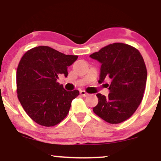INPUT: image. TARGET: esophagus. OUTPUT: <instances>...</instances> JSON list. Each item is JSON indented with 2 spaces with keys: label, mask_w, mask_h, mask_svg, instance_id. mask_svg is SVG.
Segmentation results:
<instances>
[{
  "label": "esophagus",
  "mask_w": 161,
  "mask_h": 161,
  "mask_svg": "<svg viewBox=\"0 0 161 161\" xmlns=\"http://www.w3.org/2000/svg\"><path fill=\"white\" fill-rule=\"evenodd\" d=\"M80 94L81 95H82L83 97H86V96L88 95V94H87L86 92L85 91H80Z\"/></svg>",
  "instance_id": "esophagus-1"
}]
</instances>
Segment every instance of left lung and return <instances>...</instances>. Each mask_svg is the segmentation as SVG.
Returning <instances> with one entry per match:
<instances>
[{"instance_id": "left-lung-1", "label": "left lung", "mask_w": 161, "mask_h": 161, "mask_svg": "<svg viewBox=\"0 0 161 161\" xmlns=\"http://www.w3.org/2000/svg\"><path fill=\"white\" fill-rule=\"evenodd\" d=\"M89 56L101 64L98 82L111 80L105 84L108 96L97 94L94 114L111 124L127 120L139 106L146 86L147 68L140 52L126 44L114 43Z\"/></svg>"}]
</instances>
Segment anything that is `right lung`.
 <instances>
[{"label": "right lung", "instance_id": "1", "mask_svg": "<svg viewBox=\"0 0 161 161\" xmlns=\"http://www.w3.org/2000/svg\"><path fill=\"white\" fill-rule=\"evenodd\" d=\"M78 56L65 55L47 46H39L25 53L17 70V97L26 114L37 124L52 127L69 113L79 91H67L58 83L68 75L67 68Z\"/></svg>", "mask_w": 161, "mask_h": 161}]
</instances>
